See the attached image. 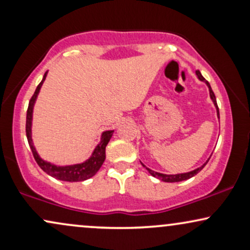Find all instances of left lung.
<instances>
[{
  "label": "left lung",
  "mask_w": 250,
  "mask_h": 250,
  "mask_svg": "<svg viewBox=\"0 0 250 250\" xmlns=\"http://www.w3.org/2000/svg\"><path fill=\"white\" fill-rule=\"evenodd\" d=\"M196 75H197V77H199V80H201V81H203V82H206V83H207V85H208V88H209V94H210V99L213 100V102H214L215 107H216V110H217V117H219V119H220V113H219V107H217V103H216V97H215V94H214V91L211 90V87H210V84H209L208 81H206V79H205V77H203L202 75H201L200 70H196ZM209 159H210V157H209ZM209 159H208V161H209ZM208 161H207V162H208ZM207 162H206L205 165H203V166H201V167H199V168H197V169H195V170H191V171H189V173L176 174V175H167V174L156 173V171L151 170V169H149V168L146 167L145 165H142V166H143V167H146V169H147V170L149 171V174H150V175H153L154 177H157V179H160V180H161V181H165V182H180V181H185V180H188V179H190V177L195 176V175H196L197 173H200V171L202 170V169H203V167H205V166L207 165Z\"/></svg>",
  "instance_id": "obj_1"
}]
</instances>
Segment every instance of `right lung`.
<instances>
[{"label":"right lung","mask_w":250,"mask_h":250,"mask_svg":"<svg viewBox=\"0 0 250 250\" xmlns=\"http://www.w3.org/2000/svg\"><path fill=\"white\" fill-rule=\"evenodd\" d=\"M47 73L43 76V80L37 85L35 93L31 96L29 105H28L27 110V121H25V133H27V139L28 143H29V147L31 149V153L34 155V159L37 162V165L41 167L43 171H45L50 176L55 177L57 180L61 181H67V182H79V181H84L90 179L95 175L99 169L101 168L105 160V147H107L109 140L113 136L114 130H107L102 134L101 136V142L97 145V147L94 150L93 155L90 156V159L87 160L85 162L79 163V165H73V166H64V167H59V166L51 165L50 162L44 161L37 154L35 147L33 145V140H31V119H33V108L35 104L36 97L39 95L40 89H41L43 82H44Z\"/></svg>","instance_id":"add662e5"}]
</instances>
